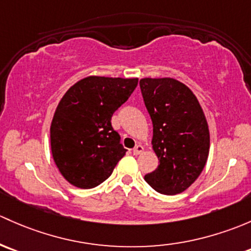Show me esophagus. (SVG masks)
<instances>
[{
  "instance_id": "34e87169",
  "label": "esophagus",
  "mask_w": 251,
  "mask_h": 251,
  "mask_svg": "<svg viewBox=\"0 0 251 251\" xmlns=\"http://www.w3.org/2000/svg\"><path fill=\"white\" fill-rule=\"evenodd\" d=\"M143 150H144V148L142 147L141 144H137V146L134 147V149L132 150V152H133V155H139L142 151H143Z\"/></svg>"
}]
</instances>
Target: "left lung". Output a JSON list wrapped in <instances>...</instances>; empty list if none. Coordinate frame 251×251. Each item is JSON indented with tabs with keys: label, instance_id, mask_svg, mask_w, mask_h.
I'll return each mask as SVG.
<instances>
[{
	"label": "left lung",
	"instance_id": "8db88e82",
	"mask_svg": "<svg viewBox=\"0 0 251 251\" xmlns=\"http://www.w3.org/2000/svg\"><path fill=\"white\" fill-rule=\"evenodd\" d=\"M152 121V149L159 166L144 179L163 195L185 191L199 178L209 154V128L199 100L173 78L139 81Z\"/></svg>",
	"mask_w": 251,
	"mask_h": 251
}]
</instances>
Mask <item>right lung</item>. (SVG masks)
<instances>
[{
  "label": "right lung",
  "instance_id": "1",
  "mask_svg": "<svg viewBox=\"0 0 251 251\" xmlns=\"http://www.w3.org/2000/svg\"><path fill=\"white\" fill-rule=\"evenodd\" d=\"M137 84L138 78L91 75L63 95L50 126V146L55 165L68 183L91 189L113 173L126 149L110 120Z\"/></svg>",
  "mask_w": 251,
  "mask_h": 251
}]
</instances>
